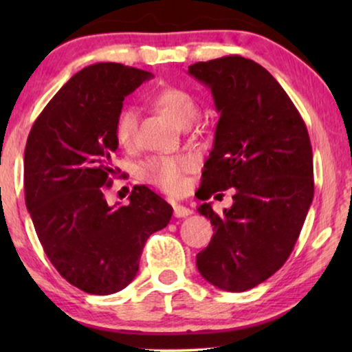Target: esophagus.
I'll return each mask as SVG.
<instances>
[{"label":"esophagus","mask_w":352,"mask_h":352,"mask_svg":"<svg viewBox=\"0 0 352 352\" xmlns=\"http://www.w3.org/2000/svg\"><path fill=\"white\" fill-rule=\"evenodd\" d=\"M173 210H175L176 218H186V216L192 214V210L187 208V206H184V205L175 204V205H173Z\"/></svg>","instance_id":"obj_1"}]
</instances>
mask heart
<instances>
[{
  "label": "heart",
  "mask_w": 352,
  "mask_h": 352,
  "mask_svg": "<svg viewBox=\"0 0 352 352\" xmlns=\"http://www.w3.org/2000/svg\"><path fill=\"white\" fill-rule=\"evenodd\" d=\"M152 102L173 120L177 126L189 124L195 115V102L187 91L176 86H165L153 94ZM138 115L134 109H123L115 122V139L122 147H131L136 138ZM194 166L187 157H155L144 163L141 173L144 179L152 182L166 192L182 190L184 187V175Z\"/></svg>",
  "instance_id": "b5f03b06"
}]
</instances>
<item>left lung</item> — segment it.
<instances>
[{
    "instance_id": "1",
    "label": "left lung",
    "mask_w": 352,
    "mask_h": 352,
    "mask_svg": "<svg viewBox=\"0 0 352 352\" xmlns=\"http://www.w3.org/2000/svg\"><path fill=\"white\" fill-rule=\"evenodd\" d=\"M189 74L211 88L219 122L201 173V200L235 189L223 214L199 213L214 235L197 254L205 280L226 292L259 285L293 252L314 197L312 147L305 122L277 80L252 59L197 62Z\"/></svg>"
}]
</instances>
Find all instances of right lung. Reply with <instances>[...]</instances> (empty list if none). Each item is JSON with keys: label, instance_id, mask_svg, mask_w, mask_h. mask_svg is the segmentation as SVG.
<instances>
[{"label": "right lung", "instance_id": "right-lung-1", "mask_svg": "<svg viewBox=\"0 0 352 352\" xmlns=\"http://www.w3.org/2000/svg\"><path fill=\"white\" fill-rule=\"evenodd\" d=\"M151 72L113 62L85 67L33 123L23 153L25 205L52 266L91 295H112L136 277L147 239L173 208L146 186L129 204L109 206L105 189L120 170L115 122L123 100ZM123 176V175H122Z\"/></svg>", "mask_w": 352, "mask_h": 352}]
</instances>
